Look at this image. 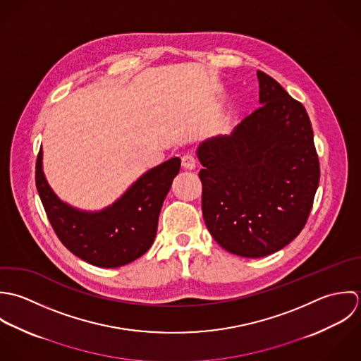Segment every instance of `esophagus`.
Instances as JSON below:
<instances>
[{
    "instance_id": "obj_1",
    "label": "esophagus",
    "mask_w": 361,
    "mask_h": 361,
    "mask_svg": "<svg viewBox=\"0 0 361 361\" xmlns=\"http://www.w3.org/2000/svg\"><path fill=\"white\" fill-rule=\"evenodd\" d=\"M183 166H184V169H188V170L195 169V166H197V159H195V156H194L192 153L184 154V156H183Z\"/></svg>"
}]
</instances>
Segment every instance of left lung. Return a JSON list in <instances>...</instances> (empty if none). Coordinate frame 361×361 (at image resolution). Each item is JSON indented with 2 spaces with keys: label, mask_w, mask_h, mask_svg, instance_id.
<instances>
[{
  "label": "left lung",
  "mask_w": 361,
  "mask_h": 361,
  "mask_svg": "<svg viewBox=\"0 0 361 361\" xmlns=\"http://www.w3.org/2000/svg\"><path fill=\"white\" fill-rule=\"evenodd\" d=\"M257 76L261 106L197 152L205 224L220 247L245 258L274 254L300 234L319 183L304 106L269 75Z\"/></svg>",
  "instance_id": "left-lung-1"
}]
</instances>
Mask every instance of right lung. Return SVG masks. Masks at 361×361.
Listing matches in <instances>:
<instances>
[{"label": "right lung", "instance_id": "obj_1", "mask_svg": "<svg viewBox=\"0 0 361 361\" xmlns=\"http://www.w3.org/2000/svg\"><path fill=\"white\" fill-rule=\"evenodd\" d=\"M42 157L40 149L36 187L57 237L73 255L94 267L117 268L150 248L163 201L180 171V157L146 171L120 200L100 212L79 211L63 202L44 177Z\"/></svg>", "mask_w": 361, "mask_h": 361}]
</instances>
